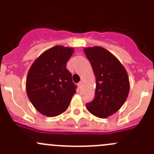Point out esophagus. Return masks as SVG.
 I'll list each match as a JSON object with an SVG mask.
<instances>
[{
	"label": "esophagus",
	"mask_w": 154,
	"mask_h": 154,
	"mask_svg": "<svg viewBox=\"0 0 154 154\" xmlns=\"http://www.w3.org/2000/svg\"><path fill=\"white\" fill-rule=\"evenodd\" d=\"M77 86H78V87H79V88H81V86H82V83H81V82H80V83H78V84H77Z\"/></svg>",
	"instance_id": "obj_1"
}]
</instances>
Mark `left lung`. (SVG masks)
I'll return each instance as SVG.
<instances>
[{
  "label": "left lung",
  "instance_id": "obj_1",
  "mask_svg": "<svg viewBox=\"0 0 154 154\" xmlns=\"http://www.w3.org/2000/svg\"><path fill=\"white\" fill-rule=\"evenodd\" d=\"M96 79L94 100L86 103L87 109L96 117L105 119L125 103L130 91V82L125 67L105 48H85Z\"/></svg>",
  "mask_w": 154,
  "mask_h": 154
}]
</instances>
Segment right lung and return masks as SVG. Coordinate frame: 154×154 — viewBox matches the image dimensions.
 Masks as SVG:
<instances>
[{
    "label": "right lung",
    "instance_id": "1",
    "mask_svg": "<svg viewBox=\"0 0 154 154\" xmlns=\"http://www.w3.org/2000/svg\"><path fill=\"white\" fill-rule=\"evenodd\" d=\"M74 48L54 46L45 51L29 68L26 81L29 100L40 113L55 117L68 109L77 86L66 68Z\"/></svg>",
    "mask_w": 154,
    "mask_h": 154
}]
</instances>
